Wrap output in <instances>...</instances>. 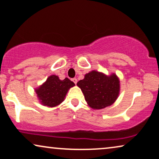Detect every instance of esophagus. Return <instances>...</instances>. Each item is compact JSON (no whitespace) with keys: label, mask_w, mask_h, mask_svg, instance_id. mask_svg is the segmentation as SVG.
Instances as JSON below:
<instances>
[{"label":"esophagus","mask_w":159,"mask_h":159,"mask_svg":"<svg viewBox=\"0 0 159 159\" xmlns=\"http://www.w3.org/2000/svg\"><path fill=\"white\" fill-rule=\"evenodd\" d=\"M72 81H73V83L75 84H77V78H73V79H72Z\"/></svg>","instance_id":"esophagus-1"}]
</instances>
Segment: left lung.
<instances>
[{
  "instance_id": "left-lung-1",
  "label": "left lung",
  "mask_w": 159,
  "mask_h": 159,
  "mask_svg": "<svg viewBox=\"0 0 159 159\" xmlns=\"http://www.w3.org/2000/svg\"><path fill=\"white\" fill-rule=\"evenodd\" d=\"M77 86L81 88L88 105L94 109L111 105L117 99L120 90L119 80L116 75L107 76L95 70L86 74Z\"/></svg>"
}]
</instances>
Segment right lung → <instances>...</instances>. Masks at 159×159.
Listing matches in <instances>:
<instances>
[{
    "label": "right lung",
    "instance_id": "add662e5",
    "mask_svg": "<svg viewBox=\"0 0 159 159\" xmlns=\"http://www.w3.org/2000/svg\"><path fill=\"white\" fill-rule=\"evenodd\" d=\"M74 86L75 84L67 78L62 81L58 76L52 75L43 85L35 89V92L41 104L52 107L60 105L64 100L69 89Z\"/></svg>",
    "mask_w": 159,
    "mask_h": 159
}]
</instances>
